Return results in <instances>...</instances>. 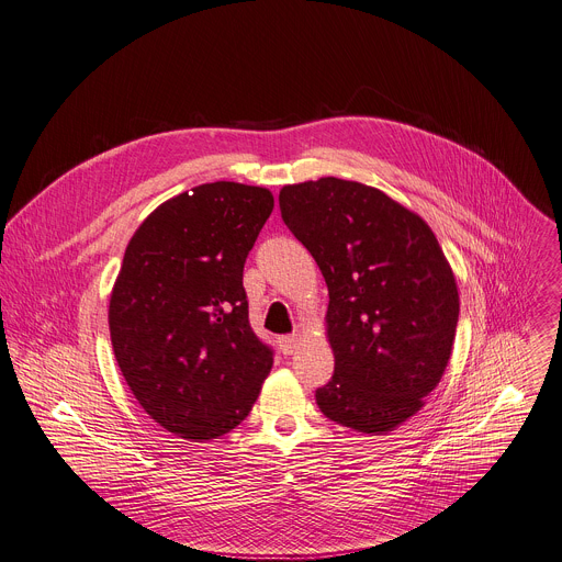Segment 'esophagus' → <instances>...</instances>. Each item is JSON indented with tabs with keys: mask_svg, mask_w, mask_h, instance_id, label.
Returning <instances> with one entry per match:
<instances>
[{
	"mask_svg": "<svg viewBox=\"0 0 562 562\" xmlns=\"http://www.w3.org/2000/svg\"><path fill=\"white\" fill-rule=\"evenodd\" d=\"M297 342H300L297 336H282V338H278V345H280V349H282L284 356H291V353L295 351Z\"/></svg>",
	"mask_w": 562,
	"mask_h": 562,
	"instance_id": "obj_1",
	"label": "esophagus"
}]
</instances>
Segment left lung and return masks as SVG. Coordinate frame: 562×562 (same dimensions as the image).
<instances>
[{
  "label": "left lung",
  "instance_id": "8db88e82",
  "mask_svg": "<svg viewBox=\"0 0 562 562\" xmlns=\"http://www.w3.org/2000/svg\"><path fill=\"white\" fill-rule=\"evenodd\" d=\"M280 211L329 289L336 369L315 391L319 412L362 434L395 429L438 386L456 338L458 286L434 231L382 191L338 178L284 187Z\"/></svg>",
  "mask_w": 562,
  "mask_h": 562
}]
</instances>
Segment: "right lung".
Returning a JSON list of instances; mask_svg holds the SVG:
<instances>
[{
    "label": "right lung",
    "mask_w": 562,
    "mask_h": 562,
    "mask_svg": "<svg viewBox=\"0 0 562 562\" xmlns=\"http://www.w3.org/2000/svg\"><path fill=\"white\" fill-rule=\"evenodd\" d=\"M271 211L267 189L200 184L159 204L126 247L109 306L115 360L142 409L180 438L235 429L271 371L243 286Z\"/></svg>",
    "instance_id": "obj_1"
}]
</instances>
